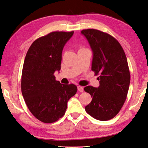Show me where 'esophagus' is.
Returning <instances> with one entry per match:
<instances>
[{
    "label": "esophagus",
    "mask_w": 148,
    "mask_h": 148,
    "mask_svg": "<svg viewBox=\"0 0 148 148\" xmlns=\"http://www.w3.org/2000/svg\"><path fill=\"white\" fill-rule=\"evenodd\" d=\"M77 89H78V90L80 92H84V87H82V86H77Z\"/></svg>",
    "instance_id": "esophagus-1"
}]
</instances>
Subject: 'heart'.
Masks as SVG:
<instances>
[{
	"mask_svg": "<svg viewBox=\"0 0 148 148\" xmlns=\"http://www.w3.org/2000/svg\"><path fill=\"white\" fill-rule=\"evenodd\" d=\"M82 49H84V48H82H82H79V50H82Z\"/></svg>",
	"mask_w": 148,
	"mask_h": 148,
	"instance_id": "1",
	"label": "heart"
}]
</instances>
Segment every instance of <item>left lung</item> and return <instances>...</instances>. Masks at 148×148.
<instances>
[{
    "instance_id": "1",
    "label": "left lung",
    "mask_w": 148,
    "mask_h": 148,
    "mask_svg": "<svg viewBox=\"0 0 148 148\" xmlns=\"http://www.w3.org/2000/svg\"><path fill=\"white\" fill-rule=\"evenodd\" d=\"M93 51L92 70L99 75L98 88H84L92 100L85 107L86 112L99 121L116 116L126 100L130 84V71L124 50L110 34L94 29H83Z\"/></svg>"
}]
</instances>
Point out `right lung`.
Returning <instances> with one entry per match:
<instances>
[{
	"label": "right lung",
	"instance_id": "right-lung-1",
	"mask_svg": "<svg viewBox=\"0 0 148 148\" xmlns=\"http://www.w3.org/2000/svg\"><path fill=\"white\" fill-rule=\"evenodd\" d=\"M74 32H52L34 41L26 54L22 70L21 92L32 114L45 123L57 121L65 114L69 100L76 94L74 84L56 81L64 44Z\"/></svg>",
	"mask_w": 148,
	"mask_h": 148
}]
</instances>
